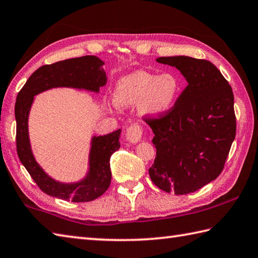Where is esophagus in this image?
I'll return each mask as SVG.
<instances>
[{
    "instance_id": "34e87169",
    "label": "esophagus",
    "mask_w": 258,
    "mask_h": 258,
    "mask_svg": "<svg viewBox=\"0 0 258 258\" xmlns=\"http://www.w3.org/2000/svg\"><path fill=\"white\" fill-rule=\"evenodd\" d=\"M143 127L141 124L138 122H135L133 124H130L127 133H125V138H127L128 141L130 143H138V141L141 140L143 138Z\"/></svg>"
}]
</instances>
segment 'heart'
Instances as JSON below:
<instances>
[{
	"label": "heart",
	"instance_id": "obj_1",
	"mask_svg": "<svg viewBox=\"0 0 258 258\" xmlns=\"http://www.w3.org/2000/svg\"><path fill=\"white\" fill-rule=\"evenodd\" d=\"M180 80L171 72L156 75L139 70L120 79L113 99L119 107L139 102V111L148 117H160L169 112L180 93Z\"/></svg>",
	"mask_w": 258,
	"mask_h": 258
}]
</instances>
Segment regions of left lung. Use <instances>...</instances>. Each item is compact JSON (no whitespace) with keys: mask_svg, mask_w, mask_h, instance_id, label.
Returning a JSON list of instances; mask_svg holds the SVG:
<instances>
[{"mask_svg":"<svg viewBox=\"0 0 258 258\" xmlns=\"http://www.w3.org/2000/svg\"><path fill=\"white\" fill-rule=\"evenodd\" d=\"M157 62L177 68L188 85L169 112L145 117L157 150L149 176L161 190L186 195L224 169L236 136L234 93L210 61L179 55Z\"/></svg>","mask_w":258,"mask_h":258,"instance_id":"1","label":"left lung"}]
</instances>
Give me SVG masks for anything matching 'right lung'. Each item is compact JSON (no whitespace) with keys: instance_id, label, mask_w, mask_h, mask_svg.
I'll list each match as a JSON object with an SVG mask.
<instances>
[{"instance_id":"add662e5","label":"right lung","mask_w":258,"mask_h":258,"mask_svg":"<svg viewBox=\"0 0 258 258\" xmlns=\"http://www.w3.org/2000/svg\"><path fill=\"white\" fill-rule=\"evenodd\" d=\"M103 62L94 55H86L40 67L34 71L18 93L15 102L17 120V151L22 165L46 195L73 203L91 202L107 191L111 182L110 157L120 148L121 130L93 137L90 151V170L77 183H61L50 178L36 164L28 134V117L35 94L55 87H71L99 91L106 85L107 77L101 67Z\"/></svg>"}]
</instances>
